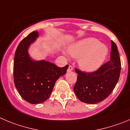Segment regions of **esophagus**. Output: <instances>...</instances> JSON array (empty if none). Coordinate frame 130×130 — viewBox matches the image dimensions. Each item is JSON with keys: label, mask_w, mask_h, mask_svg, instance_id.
I'll return each mask as SVG.
<instances>
[{"label": "esophagus", "mask_w": 130, "mask_h": 130, "mask_svg": "<svg viewBox=\"0 0 130 130\" xmlns=\"http://www.w3.org/2000/svg\"><path fill=\"white\" fill-rule=\"evenodd\" d=\"M73 68L72 66H69L68 69V72H70V71H73Z\"/></svg>", "instance_id": "1"}]
</instances>
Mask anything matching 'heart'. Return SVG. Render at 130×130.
Wrapping results in <instances>:
<instances>
[{
	"label": "heart",
	"mask_w": 130,
	"mask_h": 130,
	"mask_svg": "<svg viewBox=\"0 0 130 130\" xmlns=\"http://www.w3.org/2000/svg\"><path fill=\"white\" fill-rule=\"evenodd\" d=\"M108 52L105 44L94 38L82 39L69 48L70 55L76 59L79 58L78 61L79 67L86 72H92L98 70L104 62ZM63 54L69 58L67 53L63 52Z\"/></svg>",
	"instance_id": "1"
}]
</instances>
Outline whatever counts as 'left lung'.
<instances>
[{"mask_svg":"<svg viewBox=\"0 0 130 130\" xmlns=\"http://www.w3.org/2000/svg\"><path fill=\"white\" fill-rule=\"evenodd\" d=\"M110 60L92 73L76 69L77 80L74 86L76 97L84 103L96 104L107 98L116 87L121 72V60L116 43L111 41Z\"/></svg>","mask_w":130,"mask_h":130,"instance_id":"obj_1","label":"left lung"}]
</instances>
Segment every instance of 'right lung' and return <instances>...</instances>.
Masks as SVG:
<instances>
[{"label": "right lung", "instance_id": "add662e5", "mask_svg": "<svg viewBox=\"0 0 130 130\" xmlns=\"http://www.w3.org/2000/svg\"><path fill=\"white\" fill-rule=\"evenodd\" d=\"M38 37V32L34 31L20 43L13 66L16 88L22 98L31 104H39L47 100L56 81L68 68V65L60 68L49 61L36 60L30 57L29 47Z\"/></svg>", "mask_w": 130, "mask_h": 130}]
</instances>
